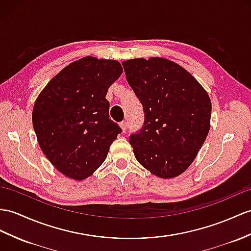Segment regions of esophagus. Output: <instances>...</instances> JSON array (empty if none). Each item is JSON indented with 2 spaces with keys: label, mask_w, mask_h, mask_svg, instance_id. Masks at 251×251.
Here are the masks:
<instances>
[{
  "label": "esophagus",
  "mask_w": 251,
  "mask_h": 251,
  "mask_svg": "<svg viewBox=\"0 0 251 251\" xmlns=\"http://www.w3.org/2000/svg\"><path fill=\"white\" fill-rule=\"evenodd\" d=\"M120 126H121V129H122V132L126 133V130H127V125H126V121H122L121 124H120Z\"/></svg>",
  "instance_id": "esophagus-1"
}]
</instances>
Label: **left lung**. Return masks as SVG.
<instances>
[{"instance_id":"left-lung-1","label":"left lung","mask_w":251,"mask_h":251,"mask_svg":"<svg viewBox=\"0 0 251 251\" xmlns=\"http://www.w3.org/2000/svg\"><path fill=\"white\" fill-rule=\"evenodd\" d=\"M142 103L144 125L130 135L136 160L163 179L184 173L210 130L211 100L191 73L161 57L122 63Z\"/></svg>"}]
</instances>
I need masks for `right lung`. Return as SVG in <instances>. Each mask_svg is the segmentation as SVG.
<instances>
[{
	"mask_svg": "<svg viewBox=\"0 0 251 251\" xmlns=\"http://www.w3.org/2000/svg\"><path fill=\"white\" fill-rule=\"evenodd\" d=\"M122 73L116 60L73 62L41 91L33 126L48 160L68 178L83 180L105 161L121 127L109 119L108 87Z\"/></svg>",
	"mask_w": 251,
	"mask_h": 251,
	"instance_id": "right-lung-1",
	"label": "right lung"
}]
</instances>
